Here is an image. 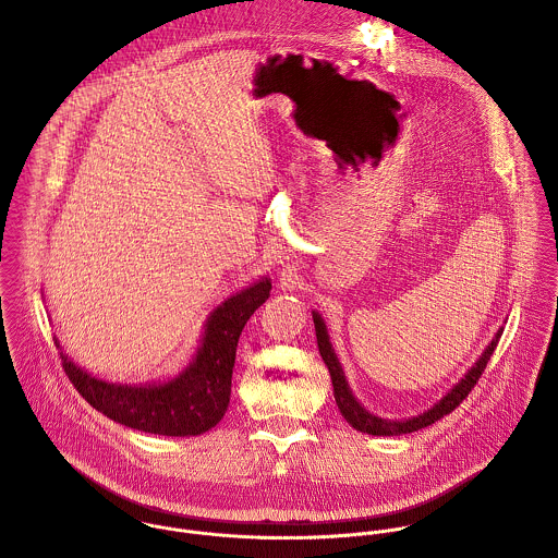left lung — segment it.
I'll return each instance as SVG.
<instances>
[{
    "instance_id": "obj_1",
    "label": "left lung",
    "mask_w": 558,
    "mask_h": 558,
    "mask_svg": "<svg viewBox=\"0 0 558 558\" xmlns=\"http://www.w3.org/2000/svg\"><path fill=\"white\" fill-rule=\"evenodd\" d=\"M313 313V325H315V338H317V349H320V355L331 373V381H333V395H336V404L342 413V417L360 433H366V435H377V437H392V435H407V433H415L420 428H426L430 424H435L437 420H441L444 415L452 413L465 397L468 392L474 388L476 379L482 377L490 355L495 353L497 344H499V338L504 333V329H499L493 338V342L484 349V353L480 355V360H476L468 373L441 397V400L437 404H433L428 411L415 415V417H409V420H384V417H377L375 413L366 411L357 397L353 395L349 381H347V375L342 371V364L333 351V344H331V338H329V331H327V325L323 320V315L317 311H311Z\"/></svg>"
}]
</instances>
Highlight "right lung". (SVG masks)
<instances>
[{
    "label": "right lung",
    "mask_w": 558,
    "mask_h": 558,
    "mask_svg": "<svg viewBox=\"0 0 558 558\" xmlns=\"http://www.w3.org/2000/svg\"><path fill=\"white\" fill-rule=\"evenodd\" d=\"M269 291L271 278L263 276L225 298L207 315L190 364L163 381L119 384L95 377L63 353L59 340L54 344L61 351L65 375L74 388L112 422L151 435L196 437L222 420L229 407L238 338L254 311L267 302Z\"/></svg>",
    "instance_id": "add662e5"
}]
</instances>
